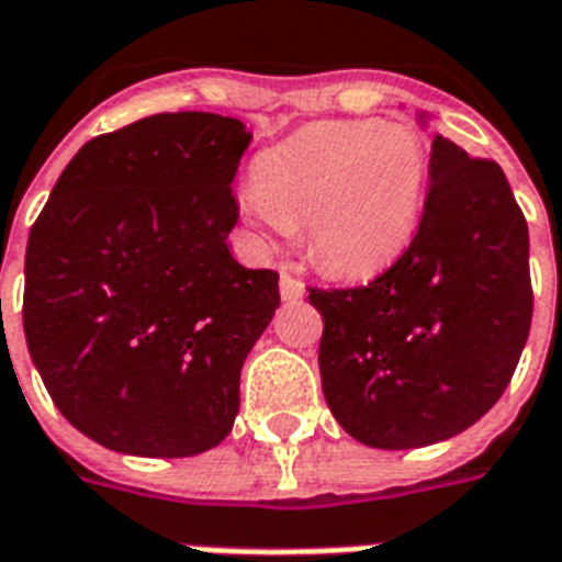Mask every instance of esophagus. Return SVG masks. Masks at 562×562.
Wrapping results in <instances>:
<instances>
[{
	"label": "esophagus",
	"instance_id": "obj_1",
	"mask_svg": "<svg viewBox=\"0 0 562 562\" xmlns=\"http://www.w3.org/2000/svg\"><path fill=\"white\" fill-rule=\"evenodd\" d=\"M278 272H281V281H278V286H281V299H302L304 295L302 281H299V278H295L286 267H281Z\"/></svg>",
	"mask_w": 562,
	"mask_h": 562
}]
</instances>
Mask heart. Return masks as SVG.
<instances>
[{"mask_svg":"<svg viewBox=\"0 0 562 562\" xmlns=\"http://www.w3.org/2000/svg\"><path fill=\"white\" fill-rule=\"evenodd\" d=\"M425 178L413 125L330 120L263 151L243 207L267 228L304 225L307 249L330 272L369 276L416 232Z\"/></svg>","mask_w":562,"mask_h":562,"instance_id":"obj_1","label":"heart"}]
</instances>
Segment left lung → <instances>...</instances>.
Segmentation results:
<instances>
[{
	"mask_svg": "<svg viewBox=\"0 0 562 562\" xmlns=\"http://www.w3.org/2000/svg\"><path fill=\"white\" fill-rule=\"evenodd\" d=\"M334 419L372 448L475 425L510 384L533 313L528 222L502 167L434 134L411 246L363 286H307Z\"/></svg>",
	"mask_w": 562,
	"mask_h": 562,
	"instance_id": "1",
	"label": "left lung"
}]
</instances>
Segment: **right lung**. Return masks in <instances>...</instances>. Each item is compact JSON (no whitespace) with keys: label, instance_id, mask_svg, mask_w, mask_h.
Masks as SVG:
<instances>
[{"label":"right lung","instance_id":"1","mask_svg":"<svg viewBox=\"0 0 562 562\" xmlns=\"http://www.w3.org/2000/svg\"><path fill=\"white\" fill-rule=\"evenodd\" d=\"M249 143L234 116H146L87 140L34 220L29 355L99 446L190 458L232 434L243 360L281 302L276 269L225 246Z\"/></svg>","mask_w":562,"mask_h":562}]
</instances>
